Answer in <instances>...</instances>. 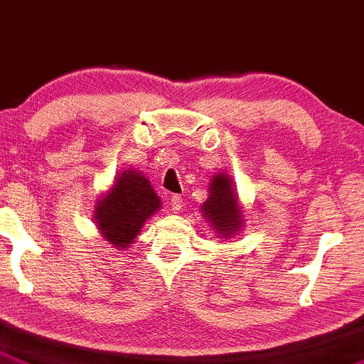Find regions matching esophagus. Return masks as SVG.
Returning <instances> with one entry per match:
<instances>
[{
    "instance_id": "34e87169",
    "label": "esophagus",
    "mask_w": 364,
    "mask_h": 364,
    "mask_svg": "<svg viewBox=\"0 0 364 364\" xmlns=\"http://www.w3.org/2000/svg\"><path fill=\"white\" fill-rule=\"evenodd\" d=\"M170 206H171V212H173V213L182 212V208H183V199H182V196H178V194H173V196H171Z\"/></svg>"
}]
</instances>
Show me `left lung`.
<instances>
[{
    "label": "left lung",
    "mask_w": 364,
    "mask_h": 364,
    "mask_svg": "<svg viewBox=\"0 0 364 364\" xmlns=\"http://www.w3.org/2000/svg\"><path fill=\"white\" fill-rule=\"evenodd\" d=\"M201 212L205 213L206 220L210 222L218 237L234 236L243 225L245 218L240 199L234 193L232 181L224 171L213 175L210 182L208 199L203 203Z\"/></svg>",
    "instance_id": "obj_1"
}]
</instances>
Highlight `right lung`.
Wrapping results in <instances>:
<instances>
[{
  "instance_id": "right-lung-1",
  "label": "right lung",
  "mask_w": 364,
  "mask_h": 364,
  "mask_svg": "<svg viewBox=\"0 0 364 364\" xmlns=\"http://www.w3.org/2000/svg\"><path fill=\"white\" fill-rule=\"evenodd\" d=\"M161 208V199L140 171L124 170L95 206V224L109 245H134L147 220Z\"/></svg>"
}]
</instances>
